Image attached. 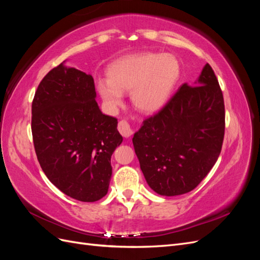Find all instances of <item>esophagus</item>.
Instances as JSON below:
<instances>
[{"label":"esophagus","mask_w":260,"mask_h":260,"mask_svg":"<svg viewBox=\"0 0 260 260\" xmlns=\"http://www.w3.org/2000/svg\"><path fill=\"white\" fill-rule=\"evenodd\" d=\"M118 130H119L121 136L124 138H129L133 133V129L130 125V123L125 120L119 121V123H118Z\"/></svg>","instance_id":"esophagus-1"}]
</instances>
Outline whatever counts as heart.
<instances>
[{
  "label": "heart",
  "mask_w": 260,
  "mask_h": 260,
  "mask_svg": "<svg viewBox=\"0 0 260 260\" xmlns=\"http://www.w3.org/2000/svg\"><path fill=\"white\" fill-rule=\"evenodd\" d=\"M179 74L174 55L131 54L108 67V79L98 80L96 89L109 113L122 105L123 92H130L133 105L141 112L155 113L167 103Z\"/></svg>",
  "instance_id": "obj_1"
}]
</instances>
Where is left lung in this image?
<instances>
[{
	"label": "left lung",
	"instance_id": "left-lung-1",
	"mask_svg": "<svg viewBox=\"0 0 260 260\" xmlns=\"http://www.w3.org/2000/svg\"><path fill=\"white\" fill-rule=\"evenodd\" d=\"M224 137V102L206 64L192 85L143 121L132 142L145 180L157 194L176 196L198 186L214 167Z\"/></svg>",
	"mask_w": 260,
	"mask_h": 260
}]
</instances>
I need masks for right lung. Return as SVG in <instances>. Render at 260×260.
Returning <instances> with one entry per match:
<instances>
[{
    "label": "right lung",
    "mask_w": 260,
    "mask_h": 260,
    "mask_svg": "<svg viewBox=\"0 0 260 260\" xmlns=\"http://www.w3.org/2000/svg\"><path fill=\"white\" fill-rule=\"evenodd\" d=\"M95 98L93 77L64 61L43 78L31 107L42 170L58 190L81 202L107 194L112 155L122 142L117 119L101 112Z\"/></svg>",
    "instance_id": "obj_1"
}]
</instances>
